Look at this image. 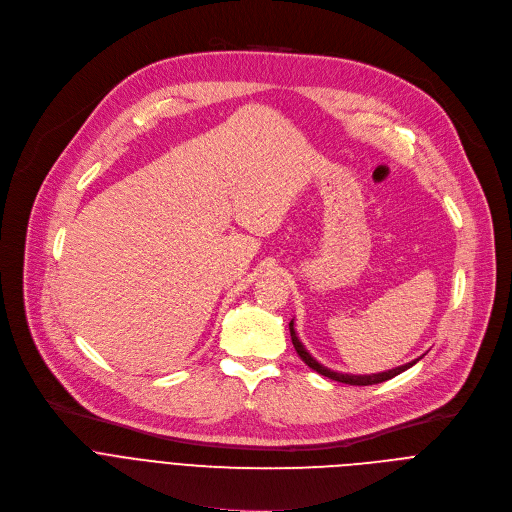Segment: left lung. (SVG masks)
<instances>
[{"label":"left lung","mask_w":512,"mask_h":512,"mask_svg":"<svg viewBox=\"0 0 512 512\" xmlns=\"http://www.w3.org/2000/svg\"><path fill=\"white\" fill-rule=\"evenodd\" d=\"M289 329H291V339H293V346H295L297 354L301 356V360H303L311 370H315L317 374L327 376V378H331V380L344 382V384H352V386H370V384H378V382L390 380V378H394V376H399L401 372L409 370L411 366H415V364L425 356V354H423L421 358H417V360H413V362H409V364H405V366L392 368V370H386V372H378V374H364V376H358V374H342V372H333V370L325 368L323 364H319V362L305 350V346L301 344V339L297 337V331H295V323H293V321L289 323Z\"/></svg>","instance_id":"8db88e82"}]
</instances>
